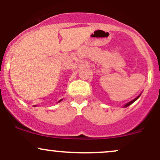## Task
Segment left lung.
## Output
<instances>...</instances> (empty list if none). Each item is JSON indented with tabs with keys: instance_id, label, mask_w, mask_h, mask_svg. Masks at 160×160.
<instances>
[{
	"instance_id": "obj_1",
	"label": "left lung",
	"mask_w": 160,
	"mask_h": 160,
	"mask_svg": "<svg viewBox=\"0 0 160 160\" xmlns=\"http://www.w3.org/2000/svg\"><path fill=\"white\" fill-rule=\"evenodd\" d=\"M140 96H141V94H140L139 96H138V97H136V98H135L134 99H132V101H130V102H128V103H127V104H126V105H125V106H124V107H127V106H130V105H131V104H132V103H133V102H135V101H136V99H138V98H139V97H140Z\"/></svg>"
}]
</instances>
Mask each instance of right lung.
Instances as JSON below:
<instances>
[{"instance_id": "right-lung-1", "label": "right lung", "mask_w": 160, "mask_h": 160, "mask_svg": "<svg viewBox=\"0 0 160 160\" xmlns=\"http://www.w3.org/2000/svg\"><path fill=\"white\" fill-rule=\"evenodd\" d=\"M61 100H62V99H61V100H60V101H59V102H61Z\"/></svg>"}]
</instances>
